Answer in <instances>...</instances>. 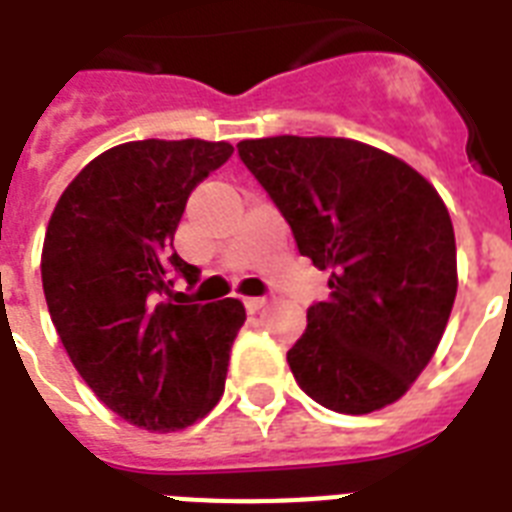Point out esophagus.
<instances>
[{"label": "esophagus", "instance_id": "1", "mask_svg": "<svg viewBox=\"0 0 512 512\" xmlns=\"http://www.w3.org/2000/svg\"><path fill=\"white\" fill-rule=\"evenodd\" d=\"M268 303V297H244V305H247L249 313H257L260 308H265Z\"/></svg>", "mask_w": 512, "mask_h": 512}]
</instances>
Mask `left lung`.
Here are the masks:
<instances>
[{
    "label": "left lung",
    "instance_id": "left-lung-1",
    "mask_svg": "<svg viewBox=\"0 0 512 512\" xmlns=\"http://www.w3.org/2000/svg\"><path fill=\"white\" fill-rule=\"evenodd\" d=\"M241 162L329 273L289 348L297 385L340 414L393 404L436 353L457 295L449 209L409 164L348 138L241 140Z\"/></svg>",
    "mask_w": 512,
    "mask_h": 512
}]
</instances>
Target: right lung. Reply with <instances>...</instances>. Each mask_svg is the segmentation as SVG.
I'll return each mask as SVG.
<instances>
[{"label": "right lung", "mask_w": 512, "mask_h": 512, "mask_svg": "<svg viewBox=\"0 0 512 512\" xmlns=\"http://www.w3.org/2000/svg\"><path fill=\"white\" fill-rule=\"evenodd\" d=\"M231 143L132 140L95 156L55 204L42 249L52 324L92 393L130 425L170 433L201 420L225 390L247 319L233 297L185 303L175 276L199 268L172 252L196 185Z\"/></svg>", "instance_id": "1"}]
</instances>
